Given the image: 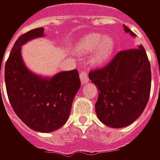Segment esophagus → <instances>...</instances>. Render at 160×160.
<instances>
[{
	"label": "esophagus",
	"instance_id": "obj_1",
	"mask_svg": "<svg viewBox=\"0 0 160 160\" xmlns=\"http://www.w3.org/2000/svg\"><path fill=\"white\" fill-rule=\"evenodd\" d=\"M80 80H81V83L87 84L88 81H89V78H88V75H87V70H83L80 73Z\"/></svg>",
	"mask_w": 160,
	"mask_h": 160
}]
</instances>
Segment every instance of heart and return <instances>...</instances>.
<instances>
[{"label": "heart", "instance_id": "heart-1", "mask_svg": "<svg viewBox=\"0 0 160 160\" xmlns=\"http://www.w3.org/2000/svg\"><path fill=\"white\" fill-rule=\"evenodd\" d=\"M95 51L92 57L94 65H102L111 57L114 49V41L111 37L104 36L100 33H91L80 40L77 50L80 53L88 55Z\"/></svg>", "mask_w": 160, "mask_h": 160}]
</instances>
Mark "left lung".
Wrapping results in <instances>:
<instances>
[{"instance_id": "1", "label": "left lung", "mask_w": 160, "mask_h": 160, "mask_svg": "<svg viewBox=\"0 0 160 160\" xmlns=\"http://www.w3.org/2000/svg\"><path fill=\"white\" fill-rule=\"evenodd\" d=\"M125 32L136 35L128 26ZM151 67L142 45L118 52L111 62L92 70L89 79L98 89L95 111L106 126L120 128L136 120L147 106L151 89Z\"/></svg>"}]
</instances>
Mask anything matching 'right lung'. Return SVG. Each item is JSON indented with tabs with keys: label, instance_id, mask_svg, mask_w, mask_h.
Returning a JSON list of instances; mask_svg holds the SVG:
<instances>
[{
	"label": "right lung",
	"instance_id": "1",
	"mask_svg": "<svg viewBox=\"0 0 160 160\" xmlns=\"http://www.w3.org/2000/svg\"><path fill=\"white\" fill-rule=\"evenodd\" d=\"M43 31L42 27L31 30L16 41L6 62L5 83L10 104L20 120L33 130L49 133L68 119L80 80L77 69L60 72L49 78L26 68L21 46L44 36Z\"/></svg>",
	"mask_w": 160,
	"mask_h": 160
}]
</instances>
